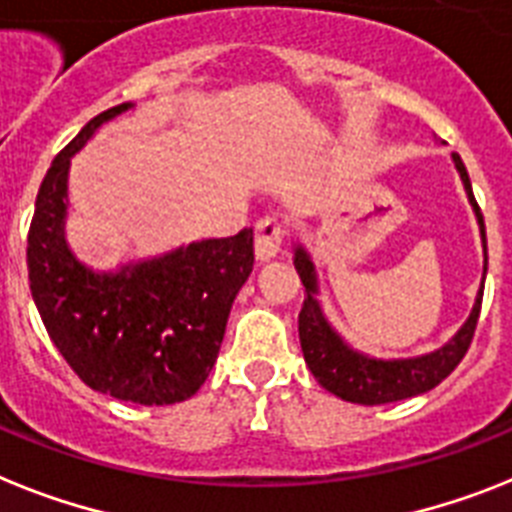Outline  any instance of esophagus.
Returning a JSON list of instances; mask_svg holds the SVG:
<instances>
[{
    "label": "esophagus",
    "mask_w": 512,
    "mask_h": 512,
    "mask_svg": "<svg viewBox=\"0 0 512 512\" xmlns=\"http://www.w3.org/2000/svg\"><path fill=\"white\" fill-rule=\"evenodd\" d=\"M286 226L278 215H263L255 226V252L260 260H270L278 255V249L284 244Z\"/></svg>",
    "instance_id": "esophagus-1"
}]
</instances>
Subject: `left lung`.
Wrapping results in <instances>:
<instances>
[{
  "mask_svg": "<svg viewBox=\"0 0 512 512\" xmlns=\"http://www.w3.org/2000/svg\"><path fill=\"white\" fill-rule=\"evenodd\" d=\"M452 160H455V168H458L460 178H463L465 194L471 199L473 213L479 218L486 273L484 215H481L479 205H476L471 178H468L463 160H460V155H452ZM294 265H297V273L307 292L302 310H299V344H302V352H305V363L310 365V371L318 378V384L331 394H336V397H342V400L357 402V405H386V402L407 400V397H415V394L429 392V389L442 384L444 378L458 368L468 347H471L476 323H479L484 286H481L479 297H476L471 318L465 321V326L455 334L452 342L444 344L442 350L431 352V355L407 357V360H373V357H365L360 352L350 350L339 339L334 328L328 326V321L321 313V305L315 299V292H318L315 289V268L302 247H297V252H294Z\"/></svg>",
  "mask_w": 512,
  "mask_h": 512,
  "instance_id": "obj_1",
  "label": "left lung"
}]
</instances>
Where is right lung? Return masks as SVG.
Here are the masks:
<instances>
[{
    "label": "right lung",
    "instance_id": "obj_1",
    "mask_svg": "<svg viewBox=\"0 0 512 512\" xmlns=\"http://www.w3.org/2000/svg\"><path fill=\"white\" fill-rule=\"evenodd\" d=\"M128 107L99 112L49 165L28 228V281L47 334L83 384L123 402L173 405L213 371L255 265V234L202 239L118 273L78 263L62 236L70 157Z\"/></svg>",
    "mask_w": 512,
    "mask_h": 512
}]
</instances>
